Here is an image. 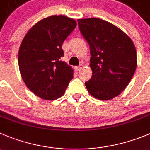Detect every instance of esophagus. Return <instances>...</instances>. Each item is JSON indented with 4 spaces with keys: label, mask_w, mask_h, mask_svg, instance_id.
Returning <instances> with one entry per match:
<instances>
[{
    "label": "esophagus",
    "mask_w": 150,
    "mask_h": 150,
    "mask_svg": "<svg viewBox=\"0 0 150 150\" xmlns=\"http://www.w3.org/2000/svg\"><path fill=\"white\" fill-rule=\"evenodd\" d=\"M81 69H82L81 65V66H78V67H75V71H76V72H78V71L81 70Z\"/></svg>",
    "instance_id": "34e87169"
}]
</instances>
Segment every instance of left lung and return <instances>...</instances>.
<instances>
[{"mask_svg": "<svg viewBox=\"0 0 150 150\" xmlns=\"http://www.w3.org/2000/svg\"><path fill=\"white\" fill-rule=\"evenodd\" d=\"M89 45L92 75L85 82L89 94L101 100L114 98L130 82L137 67V54L130 38L108 21L97 18L78 20Z\"/></svg>", "mask_w": 150, "mask_h": 150, "instance_id": "left-lung-1", "label": "left lung"}]
</instances>
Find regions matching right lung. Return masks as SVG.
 Returning a JSON list of instances; mask_svg holds the SVG:
<instances>
[{
  "instance_id": "add662e5",
  "label": "right lung",
  "mask_w": 150,
  "mask_h": 150,
  "mask_svg": "<svg viewBox=\"0 0 150 150\" xmlns=\"http://www.w3.org/2000/svg\"><path fill=\"white\" fill-rule=\"evenodd\" d=\"M76 25L72 18L52 15L35 23L22 40L18 52L21 75L29 89L40 98L61 97L73 78L72 67L61 61V47Z\"/></svg>"
}]
</instances>
